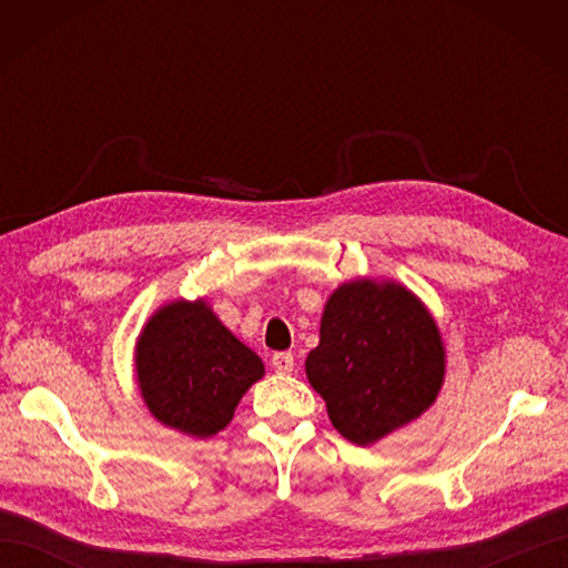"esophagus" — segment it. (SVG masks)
I'll return each instance as SVG.
<instances>
[{"label": "esophagus", "mask_w": 568, "mask_h": 568, "mask_svg": "<svg viewBox=\"0 0 568 568\" xmlns=\"http://www.w3.org/2000/svg\"><path fill=\"white\" fill-rule=\"evenodd\" d=\"M271 364L277 373H291L295 366V356L291 352H281V354H273Z\"/></svg>", "instance_id": "esophagus-1"}]
</instances>
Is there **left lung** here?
Listing matches in <instances>:
<instances>
[{
	"label": "left lung",
	"mask_w": 568,
	"mask_h": 568,
	"mask_svg": "<svg viewBox=\"0 0 568 568\" xmlns=\"http://www.w3.org/2000/svg\"><path fill=\"white\" fill-rule=\"evenodd\" d=\"M312 388L334 429L371 446L415 422L437 400L446 352L437 320L395 281L342 283L320 322V344L305 361Z\"/></svg>",
	"instance_id": "obj_1"
}]
</instances>
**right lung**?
<instances>
[{
	"label": "right lung",
	"mask_w": 568,
	"mask_h": 568,
	"mask_svg": "<svg viewBox=\"0 0 568 568\" xmlns=\"http://www.w3.org/2000/svg\"><path fill=\"white\" fill-rule=\"evenodd\" d=\"M134 366L149 413L197 439L222 432L265 373L258 354L224 327L204 297L155 310L136 339Z\"/></svg>",
	"instance_id": "right-lung-1"
}]
</instances>
